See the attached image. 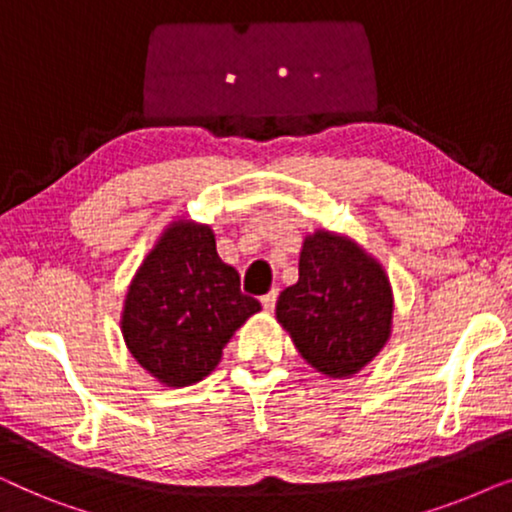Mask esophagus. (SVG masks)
<instances>
[{"mask_svg":"<svg viewBox=\"0 0 512 512\" xmlns=\"http://www.w3.org/2000/svg\"><path fill=\"white\" fill-rule=\"evenodd\" d=\"M275 303H277V289H272L270 293H265V296L261 298V305H263L265 312L275 310Z\"/></svg>","mask_w":512,"mask_h":512,"instance_id":"esophagus-1","label":"esophagus"}]
</instances>
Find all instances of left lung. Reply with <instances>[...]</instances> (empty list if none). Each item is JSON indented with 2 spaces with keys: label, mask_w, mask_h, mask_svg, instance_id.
Masks as SVG:
<instances>
[{
  "label": "left lung",
  "mask_w": 512,
  "mask_h": 512,
  "mask_svg": "<svg viewBox=\"0 0 512 512\" xmlns=\"http://www.w3.org/2000/svg\"><path fill=\"white\" fill-rule=\"evenodd\" d=\"M275 317L317 373L347 380L382 352L394 328L387 270L349 235H305L298 282L279 293Z\"/></svg>",
  "instance_id": "8db88e82"
}]
</instances>
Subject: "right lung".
Here are the masks:
<instances>
[{
  "mask_svg": "<svg viewBox=\"0 0 512 512\" xmlns=\"http://www.w3.org/2000/svg\"><path fill=\"white\" fill-rule=\"evenodd\" d=\"M256 298L216 254L212 226L177 216L158 235L128 286L121 312L125 347L163 387H191L219 366L223 347Z\"/></svg>",
  "mask_w": 512,
  "mask_h": 512,
  "instance_id": "obj_1",
  "label": "right lung"
}]
</instances>
